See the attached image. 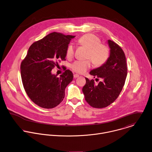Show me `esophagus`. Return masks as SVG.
I'll list each match as a JSON object with an SVG mask.
<instances>
[{
    "label": "esophagus",
    "instance_id": "34e87169",
    "mask_svg": "<svg viewBox=\"0 0 152 152\" xmlns=\"http://www.w3.org/2000/svg\"><path fill=\"white\" fill-rule=\"evenodd\" d=\"M79 76V75H77V74H75V75H73V77H74V78H75V79H76V78L78 77Z\"/></svg>",
    "mask_w": 152,
    "mask_h": 152
}]
</instances>
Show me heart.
<instances>
[{
  "mask_svg": "<svg viewBox=\"0 0 152 152\" xmlns=\"http://www.w3.org/2000/svg\"><path fill=\"white\" fill-rule=\"evenodd\" d=\"M79 45L88 49L87 58L91 59L93 64L96 67L105 64L110 57L109 47L101 43V39L93 34H86L77 40ZM75 54V46L72 43L68 44L66 50V57L71 58ZM91 60H76L70 65L71 69L76 73L82 74L91 67Z\"/></svg>",
  "mask_w": 152,
  "mask_h": 152,
  "instance_id": "b5f03b06",
  "label": "heart"
}]
</instances>
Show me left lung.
Segmentation results:
<instances>
[{"instance_id": "obj_1", "label": "left lung", "mask_w": 152, "mask_h": 152, "mask_svg": "<svg viewBox=\"0 0 152 152\" xmlns=\"http://www.w3.org/2000/svg\"><path fill=\"white\" fill-rule=\"evenodd\" d=\"M108 42L111 51L108 60L89 73L102 81L95 85L94 80L86 77V84L82 88L86 101L96 108H105L114 102L123 89L127 75L126 58L123 49L110 39Z\"/></svg>"}]
</instances>
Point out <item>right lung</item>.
I'll return each mask as SVG.
<instances>
[{"instance_id": "obj_1", "label": "right lung", "mask_w": 152, "mask_h": 152, "mask_svg": "<svg viewBox=\"0 0 152 152\" xmlns=\"http://www.w3.org/2000/svg\"><path fill=\"white\" fill-rule=\"evenodd\" d=\"M75 36L54 32L34 42L20 64V75L25 91L38 106L53 108L63 100L66 86L73 79L70 70L57 77L51 74L58 61L65 60L66 50Z\"/></svg>"}]
</instances>
